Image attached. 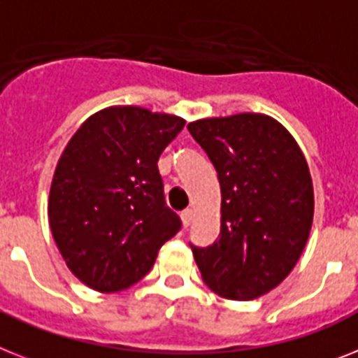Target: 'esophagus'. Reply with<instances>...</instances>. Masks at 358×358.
<instances>
[{
    "label": "esophagus",
    "mask_w": 358,
    "mask_h": 358,
    "mask_svg": "<svg viewBox=\"0 0 358 358\" xmlns=\"http://www.w3.org/2000/svg\"><path fill=\"white\" fill-rule=\"evenodd\" d=\"M182 224L185 225V227H189L191 225V222H193V209H185V211H182Z\"/></svg>",
    "instance_id": "esophagus-1"
}]
</instances>
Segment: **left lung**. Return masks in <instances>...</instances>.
Wrapping results in <instances>:
<instances>
[{
  "mask_svg": "<svg viewBox=\"0 0 358 358\" xmlns=\"http://www.w3.org/2000/svg\"><path fill=\"white\" fill-rule=\"evenodd\" d=\"M218 173L220 236L191 244L207 286L224 299L253 300L295 267L313 224L308 162L286 129L244 113L187 125Z\"/></svg>",
  "mask_w": 358,
  "mask_h": 358,
  "instance_id": "1",
  "label": "left lung"
}]
</instances>
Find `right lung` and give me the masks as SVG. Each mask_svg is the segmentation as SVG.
<instances>
[{"label":"right lung","mask_w":358,"mask_h":358,"mask_svg":"<svg viewBox=\"0 0 358 358\" xmlns=\"http://www.w3.org/2000/svg\"><path fill=\"white\" fill-rule=\"evenodd\" d=\"M184 125L142 107H109L65 147L50 185L49 224L69 269L92 289L136 284L182 227L165 203L158 158Z\"/></svg>","instance_id":"obj_1"}]
</instances>
